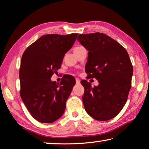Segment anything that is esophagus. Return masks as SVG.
Wrapping results in <instances>:
<instances>
[{
    "instance_id": "esophagus-1",
    "label": "esophagus",
    "mask_w": 149,
    "mask_h": 149,
    "mask_svg": "<svg viewBox=\"0 0 149 149\" xmlns=\"http://www.w3.org/2000/svg\"><path fill=\"white\" fill-rule=\"evenodd\" d=\"M75 83H76V84L79 85V84H80V80H79V79H78V78L75 79Z\"/></svg>"
}]
</instances>
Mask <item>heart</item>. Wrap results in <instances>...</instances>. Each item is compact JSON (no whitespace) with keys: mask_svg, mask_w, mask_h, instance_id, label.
I'll return each instance as SVG.
<instances>
[{"mask_svg":"<svg viewBox=\"0 0 149 149\" xmlns=\"http://www.w3.org/2000/svg\"><path fill=\"white\" fill-rule=\"evenodd\" d=\"M82 48V46H78V47H76V48H75V49H76V48Z\"/></svg>","mask_w":149,"mask_h":149,"instance_id":"1","label":"heart"}]
</instances>
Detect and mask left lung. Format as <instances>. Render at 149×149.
<instances>
[{
  "mask_svg": "<svg viewBox=\"0 0 149 149\" xmlns=\"http://www.w3.org/2000/svg\"><path fill=\"white\" fill-rule=\"evenodd\" d=\"M77 40L88 51L86 72L99 82L92 87L87 80L81 81L85 89V109L97 121L111 119L125 105L131 87L133 68L129 54L121 44L103 33L79 34Z\"/></svg>",
  "mask_w": 149,
  "mask_h": 149,
  "instance_id": "left-lung-1",
  "label": "left lung"
}]
</instances>
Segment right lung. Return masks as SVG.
<instances>
[{
	"label": "right lung",
	"instance_id": "add662e5",
	"mask_svg": "<svg viewBox=\"0 0 149 149\" xmlns=\"http://www.w3.org/2000/svg\"><path fill=\"white\" fill-rule=\"evenodd\" d=\"M77 35H44L23 54L20 94L28 111L38 121L51 123L64 113L75 79L66 75L59 84L51 77L60 68L63 56L72 48Z\"/></svg>",
	"mask_w": 149,
	"mask_h": 149
}]
</instances>
